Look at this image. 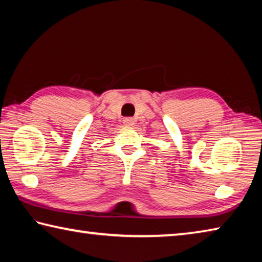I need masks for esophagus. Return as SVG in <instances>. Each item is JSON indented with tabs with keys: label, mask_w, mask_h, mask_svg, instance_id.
<instances>
[{
	"label": "esophagus",
	"mask_w": 262,
	"mask_h": 262,
	"mask_svg": "<svg viewBox=\"0 0 262 262\" xmlns=\"http://www.w3.org/2000/svg\"><path fill=\"white\" fill-rule=\"evenodd\" d=\"M123 124L125 126H134L135 125V119L131 118V117H127V118H124L123 119Z\"/></svg>",
	"instance_id": "obj_1"
}]
</instances>
